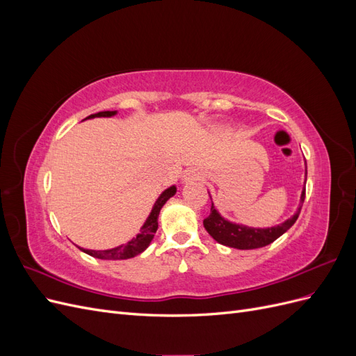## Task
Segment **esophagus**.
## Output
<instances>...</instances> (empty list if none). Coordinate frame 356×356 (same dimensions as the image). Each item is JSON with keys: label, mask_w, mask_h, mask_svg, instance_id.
<instances>
[{"label": "esophagus", "mask_w": 356, "mask_h": 356, "mask_svg": "<svg viewBox=\"0 0 356 356\" xmlns=\"http://www.w3.org/2000/svg\"><path fill=\"white\" fill-rule=\"evenodd\" d=\"M203 179V174L202 170L199 169H188L184 172V175H182V182H187V181H200Z\"/></svg>", "instance_id": "obj_1"}]
</instances>
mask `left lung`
<instances>
[{"label":"left lung","instance_id":"left-lung-1","mask_svg":"<svg viewBox=\"0 0 356 356\" xmlns=\"http://www.w3.org/2000/svg\"><path fill=\"white\" fill-rule=\"evenodd\" d=\"M306 178H307V166H306ZM305 196H306V188H303V191H301L300 204L293 217L288 218L282 224L275 225V227L255 229V227H248V225H243V224L232 222L229 220H225L224 217H221V213L215 209L213 203L211 204L209 217L203 220V225L212 238L224 246L236 248V250H255V248H263L268 243L275 242L279 236H282L289 227H293V224L297 221L300 215L301 204L305 202Z\"/></svg>","mask_w":356,"mask_h":356}]
</instances>
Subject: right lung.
I'll return each mask as SVG.
<instances>
[{
    "instance_id": "add662e5",
    "label": "right lung",
    "mask_w": 356,
    "mask_h": 356,
    "mask_svg": "<svg viewBox=\"0 0 356 356\" xmlns=\"http://www.w3.org/2000/svg\"><path fill=\"white\" fill-rule=\"evenodd\" d=\"M117 111H101V113H96V114H92L89 117L86 118H95V117H113L115 115ZM177 193V187L172 186L169 188H166L161 195L159 196V199L156 200L154 207L152 209V212H149L148 218L145 220L144 225L141 227V233L136 234V238H134L132 241H129L127 243L124 245H120V246H115V248H111V250H104V251H95V250H84V248H80V250L86 254H89L95 258H101V260H127V258H134L136 255H139L141 252H144L148 245L152 243L153 238H154V233L157 232V227H159V222H157V218H159V213H160V209L163 208V204L174 196Z\"/></svg>"
}]
</instances>
